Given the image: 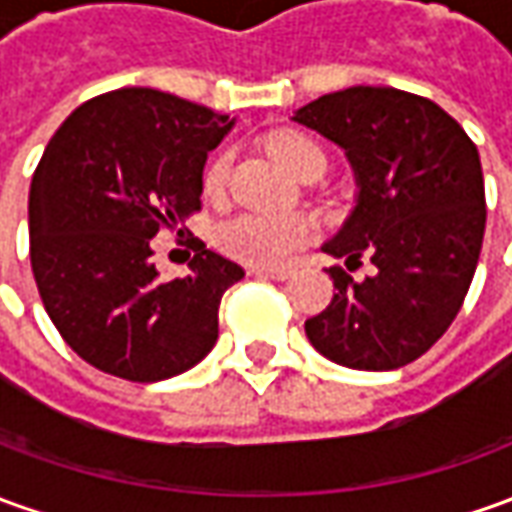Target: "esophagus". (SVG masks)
<instances>
[{
    "mask_svg": "<svg viewBox=\"0 0 512 512\" xmlns=\"http://www.w3.org/2000/svg\"><path fill=\"white\" fill-rule=\"evenodd\" d=\"M250 273L256 278H273V281H284L292 276L290 267H253Z\"/></svg>",
    "mask_w": 512,
    "mask_h": 512,
    "instance_id": "1",
    "label": "esophagus"
}]
</instances>
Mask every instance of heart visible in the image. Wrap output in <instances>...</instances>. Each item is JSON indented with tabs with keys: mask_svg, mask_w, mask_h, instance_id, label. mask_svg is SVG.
Listing matches in <instances>:
<instances>
[{
	"mask_svg": "<svg viewBox=\"0 0 512 512\" xmlns=\"http://www.w3.org/2000/svg\"><path fill=\"white\" fill-rule=\"evenodd\" d=\"M270 153L290 175H301L312 161H326L323 150L298 130H281L270 136ZM234 167V153L220 150L206 167V189L217 195L225 189ZM312 236V222L298 214H239L220 228V248L239 262L256 267H276L301 250Z\"/></svg>",
	"mask_w": 512,
	"mask_h": 512,
	"instance_id": "heart-1",
	"label": "heart"
}]
</instances>
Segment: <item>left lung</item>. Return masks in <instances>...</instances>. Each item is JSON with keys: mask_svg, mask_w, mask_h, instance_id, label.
I'll use <instances>...</instances> for the list:
<instances>
[{"mask_svg": "<svg viewBox=\"0 0 512 512\" xmlns=\"http://www.w3.org/2000/svg\"><path fill=\"white\" fill-rule=\"evenodd\" d=\"M343 147L357 206L323 245L334 298L306 337L337 365L396 370L426 354L457 317L485 236L477 144L426 97L384 86L323 94L292 116ZM362 261L374 273L354 279Z\"/></svg>", "mask_w": 512, "mask_h": 512, "instance_id": "8db88e82", "label": "left lung"}]
</instances>
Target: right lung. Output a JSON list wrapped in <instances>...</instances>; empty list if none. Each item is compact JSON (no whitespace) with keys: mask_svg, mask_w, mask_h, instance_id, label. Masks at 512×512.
I'll return each mask as SVG.
<instances>
[{"mask_svg":"<svg viewBox=\"0 0 512 512\" xmlns=\"http://www.w3.org/2000/svg\"><path fill=\"white\" fill-rule=\"evenodd\" d=\"M234 119L155 88L83 102L30 186V264L74 354L128 382L195 368L217 343L222 292L245 270L195 242L192 276L161 281L150 239L200 209L206 155Z\"/></svg>","mask_w":512,"mask_h":512,"instance_id":"1","label":"right lung"}]
</instances>
